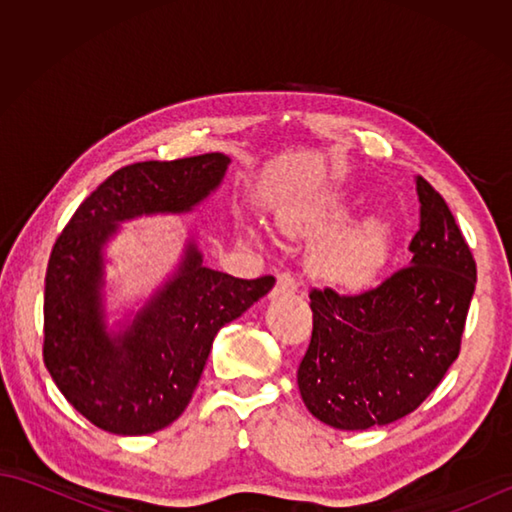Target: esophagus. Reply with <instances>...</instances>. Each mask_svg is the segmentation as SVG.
Returning <instances> with one entry per match:
<instances>
[{"instance_id": "obj_1", "label": "esophagus", "mask_w": 512, "mask_h": 512, "mask_svg": "<svg viewBox=\"0 0 512 512\" xmlns=\"http://www.w3.org/2000/svg\"><path fill=\"white\" fill-rule=\"evenodd\" d=\"M297 288H299L297 279L292 277L290 273H281V275H277V288H275L277 295H295Z\"/></svg>"}]
</instances>
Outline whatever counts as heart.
Listing matches in <instances>:
<instances>
[{"label": "heart", "instance_id": "heart-1", "mask_svg": "<svg viewBox=\"0 0 512 512\" xmlns=\"http://www.w3.org/2000/svg\"><path fill=\"white\" fill-rule=\"evenodd\" d=\"M352 209L341 195L310 206L290 228L323 237L310 255V270L323 284L341 292H363L383 273L391 253V224L380 215L347 224Z\"/></svg>", "mask_w": 512, "mask_h": 512}]
</instances>
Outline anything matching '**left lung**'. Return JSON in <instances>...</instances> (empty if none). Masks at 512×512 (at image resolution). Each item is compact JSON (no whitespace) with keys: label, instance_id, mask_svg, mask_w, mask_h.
I'll list each match as a JSON object with an SVG mask.
<instances>
[{"label":"left lung","instance_id":"8db88e82","mask_svg":"<svg viewBox=\"0 0 512 512\" xmlns=\"http://www.w3.org/2000/svg\"><path fill=\"white\" fill-rule=\"evenodd\" d=\"M420 228L409 266L363 295L312 290V339L297 372L314 418L343 431L420 407L460 354L477 268L442 195L416 178Z\"/></svg>","mask_w":512,"mask_h":512}]
</instances>
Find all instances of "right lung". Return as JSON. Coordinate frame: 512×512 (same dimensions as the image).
I'll use <instances>...</instances> for the list:
<instances>
[{"label": "right lung", "mask_w": 512, "mask_h": 512, "mask_svg": "<svg viewBox=\"0 0 512 512\" xmlns=\"http://www.w3.org/2000/svg\"><path fill=\"white\" fill-rule=\"evenodd\" d=\"M231 158L136 162L83 200L50 253L43 363L65 400L103 431L147 436L182 416L215 334L268 295L275 277L237 279L204 266L189 237L165 284L121 332L105 321V246L121 222L189 213L220 187Z\"/></svg>", "instance_id": "add662e5"}]
</instances>
